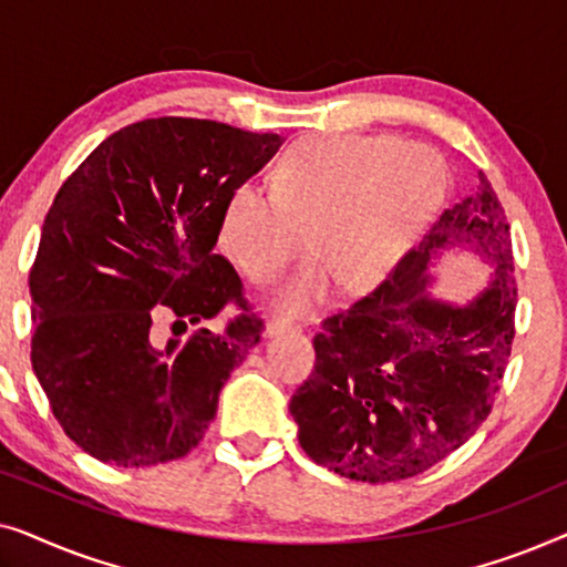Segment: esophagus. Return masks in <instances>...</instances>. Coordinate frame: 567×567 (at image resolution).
<instances>
[{"mask_svg": "<svg viewBox=\"0 0 567 567\" xmlns=\"http://www.w3.org/2000/svg\"><path fill=\"white\" fill-rule=\"evenodd\" d=\"M297 330V324H291L289 320H281V317H274V320L266 322V336H284V332H293Z\"/></svg>", "mask_w": 567, "mask_h": 567, "instance_id": "esophagus-1", "label": "esophagus"}]
</instances>
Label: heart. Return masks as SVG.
<instances>
[{
    "instance_id": "obj_1",
    "label": "heart",
    "mask_w": 567,
    "mask_h": 567,
    "mask_svg": "<svg viewBox=\"0 0 567 567\" xmlns=\"http://www.w3.org/2000/svg\"><path fill=\"white\" fill-rule=\"evenodd\" d=\"M446 162L398 136L328 134L299 138L274 169V193L243 183L221 212L219 245L252 284H274L301 252L315 262L278 297L309 315L332 281L361 291L382 281L417 243L446 196Z\"/></svg>"
}]
</instances>
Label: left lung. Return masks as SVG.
Wrapping results in <instances>:
<instances>
[{
	"mask_svg": "<svg viewBox=\"0 0 567 567\" xmlns=\"http://www.w3.org/2000/svg\"><path fill=\"white\" fill-rule=\"evenodd\" d=\"M449 246L494 266L470 306L424 289ZM511 231L485 173L374 291L322 320L315 369L289 402L307 456L361 483H398L456 452L491 415L514 346Z\"/></svg>",
	"mask_w": 567,
	"mask_h": 567,
	"instance_id": "left-lung-1",
	"label": "left lung"
}]
</instances>
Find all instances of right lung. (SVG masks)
I'll return each mask as SVG.
<instances>
[{"label":"right lung","instance_id":"right-lung-1","mask_svg":"<svg viewBox=\"0 0 567 567\" xmlns=\"http://www.w3.org/2000/svg\"><path fill=\"white\" fill-rule=\"evenodd\" d=\"M281 144L216 121L146 118L107 136L61 185L30 268V361L82 452L150 467L204 439L224 382L262 332L237 270L214 252L221 212ZM227 303L246 315L221 333L162 347L151 330L157 316L187 329Z\"/></svg>","mask_w":567,"mask_h":567}]
</instances>
